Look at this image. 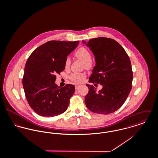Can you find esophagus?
<instances>
[{"mask_svg": "<svg viewBox=\"0 0 158 158\" xmlns=\"http://www.w3.org/2000/svg\"><path fill=\"white\" fill-rule=\"evenodd\" d=\"M80 85H77H77H75V89H78L79 88V87H80Z\"/></svg>", "mask_w": 158, "mask_h": 158, "instance_id": "34e87169", "label": "esophagus"}]
</instances>
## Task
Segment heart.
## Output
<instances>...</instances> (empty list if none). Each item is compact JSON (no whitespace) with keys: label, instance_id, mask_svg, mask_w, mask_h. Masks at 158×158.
<instances>
[{"label":"heart","instance_id":"heart-1","mask_svg":"<svg viewBox=\"0 0 158 158\" xmlns=\"http://www.w3.org/2000/svg\"><path fill=\"white\" fill-rule=\"evenodd\" d=\"M75 56L79 59L85 62V65L86 68L89 67L91 64V55L89 50L85 47H81L78 48L75 53ZM70 64V58H67L65 61V68H68ZM86 77L85 73H74L70 76V79L77 83H81Z\"/></svg>","mask_w":158,"mask_h":158}]
</instances>
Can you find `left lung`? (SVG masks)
Here are the masks:
<instances>
[{
    "mask_svg": "<svg viewBox=\"0 0 158 158\" xmlns=\"http://www.w3.org/2000/svg\"><path fill=\"white\" fill-rule=\"evenodd\" d=\"M82 43L95 56V66L89 82L103 86L97 92L94 86L87 84L89 92L85 104L93 113H114L122 106L132 88L133 72L129 56L113 39L100 37Z\"/></svg>",
    "mask_w": 158,
    "mask_h": 158,
    "instance_id": "1",
    "label": "left lung"
}]
</instances>
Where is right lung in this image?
Listing matches in <instances>:
<instances>
[{"instance_id": "right-lung-1", "label": "right lung", "mask_w": 158, "mask_h": 158, "mask_svg": "<svg viewBox=\"0 0 158 158\" xmlns=\"http://www.w3.org/2000/svg\"><path fill=\"white\" fill-rule=\"evenodd\" d=\"M79 41H50L36 48L28 58L24 69L23 88L31 108L38 115L53 117L65 112L75 86L60 88L56 76L65 69L68 55Z\"/></svg>"}]
</instances>
